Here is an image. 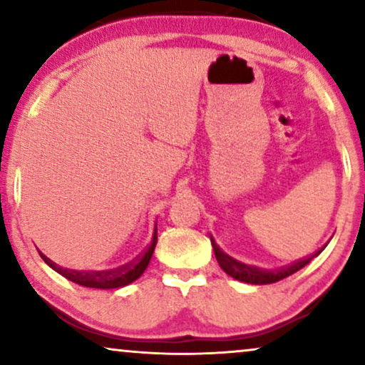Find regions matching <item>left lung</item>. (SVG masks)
Returning a JSON list of instances; mask_svg holds the SVG:
<instances>
[{
  "mask_svg": "<svg viewBox=\"0 0 365 365\" xmlns=\"http://www.w3.org/2000/svg\"><path fill=\"white\" fill-rule=\"evenodd\" d=\"M211 244H212L214 254H216L219 266H221L222 271L226 272L227 276L236 279V281L247 282V284H272V282L282 281V279L292 276L294 272L301 271L304 266H307V264L311 262L314 257H317L319 254L324 251V247L319 249V251L311 254V256L299 259V261L292 262L291 266H286V267L261 269L256 266H247V264H242V262L236 261V259H232L231 256H227L226 252H222L221 249H219V246L212 241V239H211Z\"/></svg>",
  "mask_w": 365,
  "mask_h": 365,
  "instance_id": "8db88e82",
  "label": "left lung"
}]
</instances>
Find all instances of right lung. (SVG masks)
<instances>
[{"mask_svg": "<svg viewBox=\"0 0 365 365\" xmlns=\"http://www.w3.org/2000/svg\"><path fill=\"white\" fill-rule=\"evenodd\" d=\"M158 242V226L154 229L151 244L134 259V261L124 264L121 267L109 269V271H74V269H64L58 264H54L51 259H48L44 254L39 252V256L43 257V261L48 264L49 267L61 274L69 281L79 284L84 287H96V289H118L123 286H128L136 281L138 277H141V274L146 271L149 261H151L154 247Z\"/></svg>", "mask_w": 365, "mask_h": 365, "instance_id": "add662e5", "label": "right lung"}]
</instances>
